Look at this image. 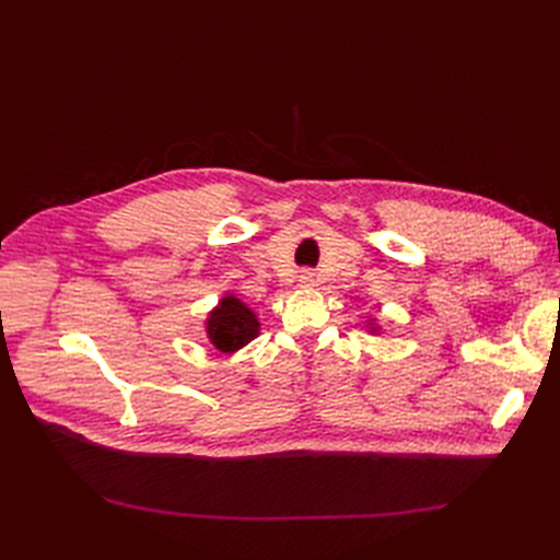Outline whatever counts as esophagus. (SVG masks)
I'll return each mask as SVG.
<instances>
[{"label":"esophagus","instance_id":"obj_1","mask_svg":"<svg viewBox=\"0 0 560 560\" xmlns=\"http://www.w3.org/2000/svg\"><path fill=\"white\" fill-rule=\"evenodd\" d=\"M315 282V276L311 273V270H301V273H299V284L301 287H311Z\"/></svg>","mask_w":560,"mask_h":560}]
</instances>
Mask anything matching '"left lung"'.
Segmentation results:
<instances>
[{"instance_id":"1","label":"left lung","mask_w":560,"mask_h":560,"mask_svg":"<svg viewBox=\"0 0 560 560\" xmlns=\"http://www.w3.org/2000/svg\"><path fill=\"white\" fill-rule=\"evenodd\" d=\"M366 331H369V334H374V336L383 334V329H381V325H378V319H376V317H369V319H366Z\"/></svg>"}]
</instances>
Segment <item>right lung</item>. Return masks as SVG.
<instances>
[{
    "label": "right lung",
    "instance_id": "right-lung-1",
    "mask_svg": "<svg viewBox=\"0 0 560 560\" xmlns=\"http://www.w3.org/2000/svg\"><path fill=\"white\" fill-rule=\"evenodd\" d=\"M259 317L235 294H224L206 317V336L219 352H238L259 336Z\"/></svg>",
    "mask_w": 560,
    "mask_h": 560
}]
</instances>
